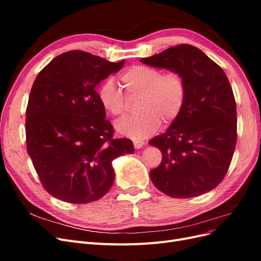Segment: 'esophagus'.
I'll return each instance as SVG.
<instances>
[{
    "instance_id": "1",
    "label": "esophagus",
    "mask_w": 261,
    "mask_h": 261,
    "mask_svg": "<svg viewBox=\"0 0 261 261\" xmlns=\"http://www.w3.org/2000/svg\"><path fill=\"white\" fill-rule=\"evenodd\" d=\"M133 144H134V147H135L136 149H140L141 147L145 145L144 141H141V140H134Z\"/></svg>"
}]
</instances>
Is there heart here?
Masks as SVG:
<instances>
[{
	"label": "heart",
	"instance_id": "1",
	"mask_svg": "<svg viewBox=\"0 0 261 261\" xmlns=\"http://www.w3.org/2000/svg\"><path fill=\"white\" fill-rule=\"evenodd\" d=\"M121 82L129 99L139 98L137 111L140 112L116 123V130L124 136L143 139L152 135L161 122L164 125L174 122L184 107L186 84L178 72L162 74L153 66L134 65L121 75ZM127 98L112 78L105 81L98 89L102 108L114 117L123 116L127 111Z\"/></svg>",
	"mask_w": 261,
	"mask_h": 261
}]
</instances>
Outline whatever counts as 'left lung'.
<instances>
[{"mask_svg": "<svg viewBox=\"0 0 261 261\" xmlns=\"http://www.w3.org/2000/svg\"><path fill=\"white\" fill-rule=\"evenodd\" d=\"M141 63L178 72L186 84L181 112L149 145L162 161L150 171L153 185L173 198H192L216 188L236 146V103L223 69L196 46L179 44Z\"/></svg>", "mask_w": 261, "mask_h": 261, "instance_id": "obj_1", "label": "left lung"}]
</instances>
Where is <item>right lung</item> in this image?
I'll return each instance as SVG.
<instances>
[{"label": "right lung", "mask_w": 261, "mask_h": 261, "mask_svg": "<svg viewBox=\"0 0 261 261\" xmlns=\"http://www.w3.org/2000/svg\"><path fill=\"white\" fill-rule=\"evenodd\" d=\"M80 50L54 58L38 74L26 110L27 151L44 189L60 200L88 203L113 185L115 158L134 152L113 127L97 87L124 66Z\"/></svg>", "instance_id": "add662e5"}]
</instances>
